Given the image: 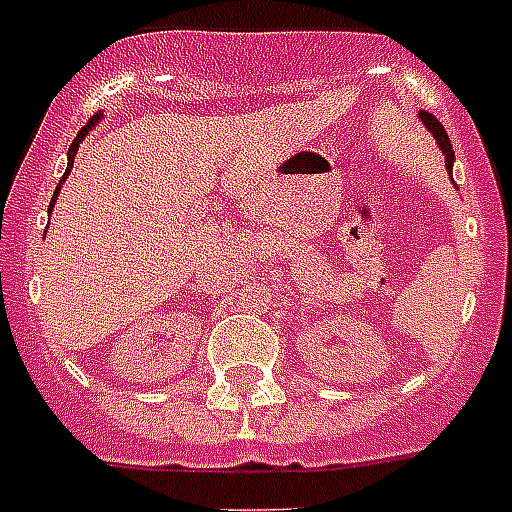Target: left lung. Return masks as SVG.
I'll list each match as a JSON object with an SVG mask.
<instances>
[{
	"mask_svg": "<svg viewBox=\"0 0 512 512\" xmlns=\"http://www.w3.org/2000/svg\"><path fill=\"white\" fill-rule=\"evenodd\" d=\"M419 122L427 127L429 135L435 137V143L440 145L442 156H445V169H448V174H453L455 153H453V145H450V137H448V132H445V127H442V124L437 122L435 114H429V111H419ZM450 179H453V176H450Z\"/></svg>",
	"mask_w": 512,
	"mask_h": 512,
	"instance_id": "8db88e82",
	"label": "left lung"
}]
</instances>
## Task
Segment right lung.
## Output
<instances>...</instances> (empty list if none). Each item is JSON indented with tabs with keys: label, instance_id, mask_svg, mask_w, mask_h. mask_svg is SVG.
<instances>
[{
	"label": "right lung",
	"instance_id": "right-lung-1",
	"mask_svg": "<svg viewBox=\"0 0 512 512\" xmlns=\"http://www.w3.org/2000/svg\"><path fill=\"white\" fill-rule=\"evenodd\" d=\"M101 119H103V114H101V111H98V114H93V117L88 119V124H85L83 130L77 132V137H75V140H72L70 150H67V169H64V176H62V179H59L57 190H54V197H51V203H49V213H51V210H54V203H57V197H59V190H62V184L67 182V176H70V171H72V163H75V156H77V148H80V143H83L85 137H88L90 132H93V127H96V124L101 122Z\"/></svg>",
	"mask_w": 512,
	"mask_h": 512
}]
</instances>
